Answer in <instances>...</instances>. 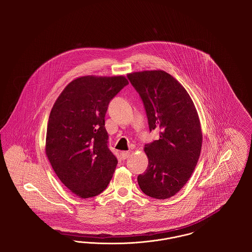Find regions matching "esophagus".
I'll use <instances>...</instances> for the list:
<instances>
[{"mask_svg": "<svg viewBox=\"0 0 252 252\" xmlns=\"http://www.w3.org/2000/svg\"><path fill=\"white\" fill-rule=\"evenodd\" d=\"M129 156H130V151H123L121 153V157H122L123 159H126V158H127Z\"/></svg>", "mask_w": 252, "mask_h": 252, "instance_id": "1", "label": "esophagus"}]
</instances>
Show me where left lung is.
I'll list each match as a JSON object with an SVG mask.
<instances>
[{
    "label": "left lung",
    "mask_w": 252,
    "mask_h": 252,
    "mask_svg": "<svg viewBox=\"0 0 252 252\" xmlns=\"http://www.w3.org/2000/svg\"><path fill=\"white\" fill-rule=\"evenodd\" d=\"M127 77L144 102L150 131L160 129L159 139L144 146L148 165L138 183L148 196L166 199L186 184L200 156L198 114L187 91L167 72H134Z\"/></svg>",
    "instance_id": "1"
}]
</instances>
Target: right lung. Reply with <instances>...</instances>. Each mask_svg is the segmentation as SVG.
<instances>
[{"label":"right lung","mask_w":252,"mask_h":252,"mask_svg":"<svg viewBox=\"0 0 252 252\" xmlns=\"http://www.w3.org/2000/svg\"><path fill=\"white\" fill-rule=\"evenodd\" d=\"M128 84L124 75L77 77L65 87L49 116L45 153L60 181L80 198L103 192L118 160L108 149L105 116Z\"/></svg>","instance_id":"right-lung-1"}]
</instances>
